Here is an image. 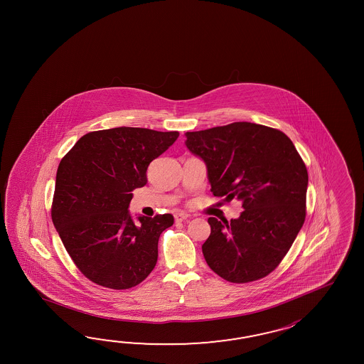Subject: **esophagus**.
Masks as SVG:
<instances>
[{"label": "esophagus", "instance_id": "obj_1", "mask_svg": "<svg viewBox=\"0 0 364 364\" xmlns=\"http://www.w3.org/2000/svg\"><path fill=\"white\" fill-rule=\"evenodd\" d=\"M188 217L190 216H188L187 213H183V212H178V213H176V215H174V218H176V221H177V223H182V221L187 220Z\"/></svg>", "mask_w": 364, "mask_h": 364}]
</instances>
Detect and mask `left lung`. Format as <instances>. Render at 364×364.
Instances as JSON below:
<instances>
[{"mask_svg": "<svg viewBox=\"0 0 364 364\" xmlns=\"http://www.w3.org/2000/svg\"><path fill=\"white\" fill-rule=\"evenodd\" d=\"M185 135L186 147L207 166L213 195L237 199L245 209L230 223L209 217L205 262L229 282L263 279L306 218L309 174L301 156L284 132L263 124L234 122Z\"/></svg>", "mask_w": 364, "mask_h": 364, "instance_id": "obj_1", "label": "left lung"}]
</instances>
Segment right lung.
<instances>
[{
  "instance_id": "right-lung-1",
  "label": "right lung",
  "mask_w": 364,
  "mask_h": 364,
  "mask_svg": "<svg viewBox=\"0 0 364 364\" xmlns=\"http://www.w3.org/2000/svg\"><path fill=\"white\" fill-rule=\"evenodd\" d=\"M178 132L116 127L88 132L61 160L52 220L79 271L101 287H136L154 271L159 238L174 223L169 213L136 217L132 191L147 183L151 161Z\"/></svg>"
}]
</instances>
